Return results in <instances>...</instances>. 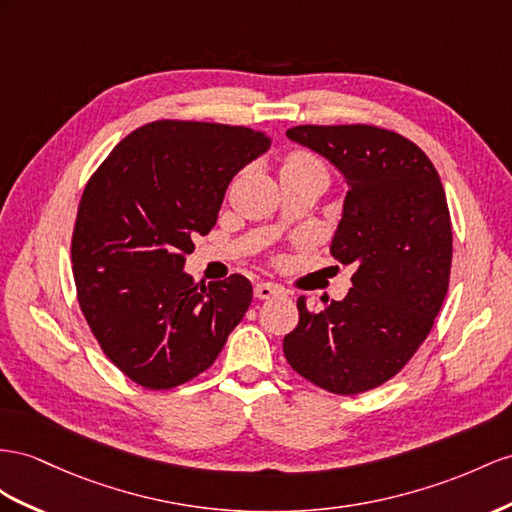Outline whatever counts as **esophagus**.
I'll return each instance as SVG.
<instances>
[{
    "mask_svg": "<svg viewBox=\"0 0 512 512\" xmlns=\"http://www.w3.org/2000/svg\"><path fill=\"white\" fill-rule=\"evenodd\" d=\"M279 294H283V290L279 285H274V283H257L255 285V296L257 298H272V296H279Z\"/></svg>",
    "mask_w": 512,
    "mask_h": 512,
    "instance_id": "esophagus-1",
    "label": "esophagus"
}]
</instances>
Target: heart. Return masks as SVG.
I'll use <instances>...</instances> for the list:
<instances>
[{
    "instance_id": "b5f03b06",
    "label": "heart",
    "mask_w": 512,
    "mask_h": 512,
    "mask_svg": "<svg viewBox=\"0 0 512 512\" xmlns=\"http://www.w3.org/2000/svg\"><path fill=\"white\" fill-rule=\"evenodd\" d=\"M290 166H320V162L316 157L305 153V151H294L285 157V164L283 168H290Z\"/></svg>"
}]
</instances>
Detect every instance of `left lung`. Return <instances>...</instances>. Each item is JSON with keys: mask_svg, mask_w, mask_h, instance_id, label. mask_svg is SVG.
I'll return each instance as SVG.
<instances>
[{"mask_svg": "<svg viewBox=\"0 0 512 512\" xmlns=\"http://www.w3.org/2000/svg\"><path fill=\"white\" fill-rule=\"evenodd\" d=\"M287 136L342 170L348 194L331 255L352 264L344 300L298 298L283 355L309 383L355 396L387 383L424 344L450 285L452 222L437 168L376 125H298Z\"/></svg>", "mask_w": 512, "mask_h": 512, "instance_id": "1", "label": "left lung"}]
</instances>
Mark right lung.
<instances>
[{
  "label": "right lung",
  "mask_w": 512,
  "mask_h": 512,
  "mask_svg": "<svg viewBox=\"0 0 512 512\" xmlns=\"http://www.w3.org/2000/svg\"><path fill=\"white\" fill-rule=\"evenodd\" d=\"M268 147L259 129L164 119L131 131L88 179L71 240L77 303L129 381L155 391L192 381L244 318L251 281L194 285L183 264L231 179Z\"/></svg>",
  "instance_id": "add662e5"
}]
</instances>
